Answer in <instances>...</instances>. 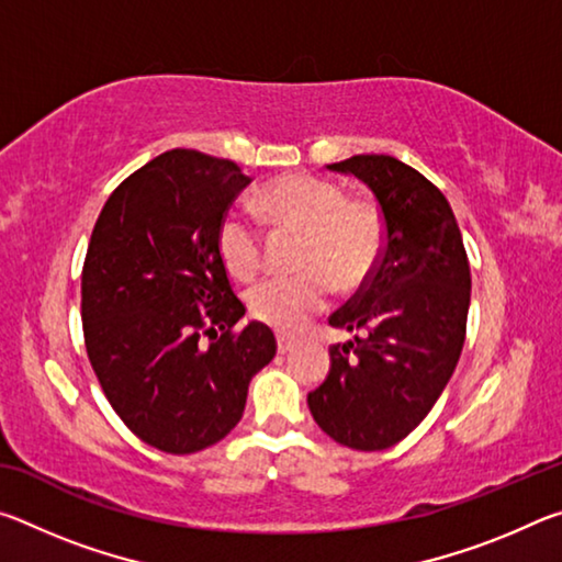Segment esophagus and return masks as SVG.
<instances>
[{
    "mask_svg": "<svg viewBox=\"0 0 562 562\" xmlns=\"http://www.w3.org/2000/svg\"><path fill=\"white\" fill-rule=\"evenodd\" d=\"M292 349H294V339L278 335V351H280V355H288V351H292Z\"/></svg>",
    "mask_w": 562,
    "mask_h": 562,
    "instance_id": "esophagus-1",
    "label": "esophagus"
}]
</instances>
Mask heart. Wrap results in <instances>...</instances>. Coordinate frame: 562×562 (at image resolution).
<instances>
[{
  "label": "heart",
  "mask_w": 562,
  "mask_h": 562,
  "mask_svg": "<svg viewBox=\"0 0 562 562\" xmlns=\"http://www.w3.org/2000/svg\"><path fill=\"white\" fill-rule=\"evenodd\" d=\"M258 207L274 231L300 233L294 274H278L247 292L255 319L280 331H297L327 307L335 288L355 292L376 270L384 252V221L372 203L347 198L335 180L282 176L265 186ZM215 247L235 280H252L265 260L262 227L243 207L217 223Z\"/></svg>",
  "instance_id": "obj_1"
}]
</instances>
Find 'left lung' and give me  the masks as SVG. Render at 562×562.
Returning <instances> with one entry per match:
<instances>
[{
	"label": "left lung",
	"mask_w": 562,
	"mask_h": 562,
	"mask_svg": "<svg viewBox=\"0 0 562 562\" xmlns=\"http://www.w3.org/2000/svg\"><path fill=\"white\" fill-rule=\"evenodd\" d=\"M329 168L372 188L384 252L329 317L355 337L329 347V374L307 404L337 443L382 451L406 439L449 384L465 339L471 265L449 201L418 170L376 154Z\"/></svg>",
	"instance_id": "1"
}]
</instances>
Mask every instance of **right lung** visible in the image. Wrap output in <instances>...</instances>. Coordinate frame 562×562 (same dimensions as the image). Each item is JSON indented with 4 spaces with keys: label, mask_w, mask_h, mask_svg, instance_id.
<instances>
[{
    "label": "right lung",
    "mask_w": 562,
    "mask_h": 562,
    "mask_svg": "<svg viewBox=\"0 0 562 562\" xmlns=\"http://www.w3.org/2000/svg\"><path fill=\"white\" fill-rule=\"evenodd\" d=\"M252 178L233 160L173 148L103 203L81 270L83 345L113 412L140 441L195 453L243 418L250 379L278 341L245 304L215 247Z\"/></svg>",
    "instance_id": "add662e5"
}]
</instances>
